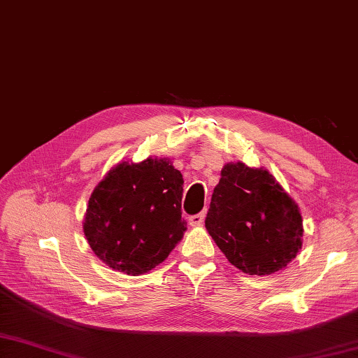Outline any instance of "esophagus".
I'll return each mask as SVG.
<instances>
[{
	"label": "esophagus",
	"instance_id": "esophagus-1",
	"mask_svg": "<svg viewBox=\"0 0 358 358\" xmlns=\"http://www.w3.org/2000/svg\"><path fill=\"white\" fill-rule=\"evenodd\" d=\"M204 222V212H200V214H195L189 217V223L192 226H200Z\"/></svg>",
	"mask_w": 358,
	"mask_h": 358
}]
</instances>
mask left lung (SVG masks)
I'll list each match as a JSON object with an SVG mask.
<instances>
[{"mask_svg": "<svg viewBox=\"0 0 358 358\" xmlns=\"http://www.w3.org/2000/svg\"><path fill=\"white\" fill-rule=\"evenodd\" d=\"M204 224L229 263L249 275L283 269L301 249L299 206L268 171L240 162L223 167Z\"/></svg>", "mask_w": 358, "mask_h": 358, "instance_id": "1", "label": "left lung"}]
</instances>
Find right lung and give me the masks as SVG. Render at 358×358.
<instances>
[{
    "instance_id": "obj_1",
    "label": "right lung",
    "mask_w": 358,
    "mask_h": 358,
    "mask_svg": "<svg viewBox=\"0 0 358 358\" xmlns=\"http://www.w3.org/2000/svg\"><path fill=\"white\" fill-rule=\"evenodd\" d=\"M183 175L169 159L121 163L89 199L85 235L109 268L140 275L162 263L186 231Z\"/></svg>"
}]
</instances>
